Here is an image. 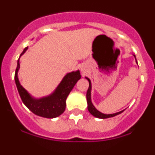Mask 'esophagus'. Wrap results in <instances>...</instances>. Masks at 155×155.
<instances>
[{
  "mask_svg": "<svg viewBox=\"0 0 155 155\" xmlns=\"http://www.w3.org/2000/svg\"><path fill=\"white\" fill-rule=\"evenodd\" d=\"M80 71L83 72V73H86L87 71V66L86 65V64H82L80 68Z\"/></svg>",
  "mask_w": 155,
  "mask_h": 155,
  "instance_id": "1",
  "label": "esophagus"
}]
</instances>
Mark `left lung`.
Wrapping results in <instances>:
<instances>
[{
	"mask_svg": "<svg viewBox=\"0 0 155 155\" xmlns=\"http://www.w3.org/2000/svg\"><path fill=\"white\" fill-rule=\"evenodd\" d=\"M136 58V56L133 55ZM137 63V61H136ZM87 80H88L89 82V87H88L87 90V109H88V111L90 112V114L93 115L94 117H95L97 118H100V119H106V118H109V117H115V116L118 115V114H120L122 112H124V110H121V111L117 112V113H115V114H102L101 113L100 111L96 109L94 107V106L93 105L92 103V101H91V80H90L89 78L87 77H85Z\"/></svg>",
	"mask_w": 155,
	"mask_h": 155,
	"instance_id": "obj_1",
	"label": "left lung"
}]
</instances>
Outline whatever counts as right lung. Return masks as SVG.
I'll use <instances>...</instances> for the list:
<instances>
[{
    "mask_svg": "<svg viewBox=\"0 0 155 155\" xmlns=\"http://www.w3.org/2000/svg\"><path fill=\"white\" fill-rule=\"evenodd\" d=\"M26 47L19 56V58L27 51ZM19 58L17 61V67L15 69V82L18 92L23 104L33 114L45 118H55L63 114L66 107V99L74 87V86L81 78L80 70L68 72L63 77L56 89L50 94L41 97H35L20 84L18 71L19 70Z\"/></svg>",
    "mask_w": 155,
    "mask_h": 155,
    "instance_id": "obj_1",
    "label": "right lung"
}]
</instances>
